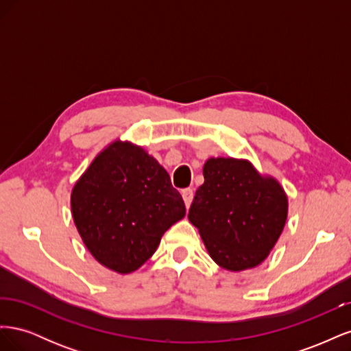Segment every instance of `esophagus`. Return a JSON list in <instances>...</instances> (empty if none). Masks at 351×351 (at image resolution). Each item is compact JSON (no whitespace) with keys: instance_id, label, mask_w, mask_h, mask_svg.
Segmentation results:
<instances>
[{"instance_id":"obj_1","label":"esophagus","mask_w":351,"mask_h":351,"mask_svg":"<svg viewBox=\"0 0 351 351\" xmlns=\"http://www.w3.org/2000/svg\"><path fill=\"white\" fill-rule=\"evenodd\" d=\"M182 196H183V200H184V204H186L187 208L192 205V200H193V196H195L192 189H184L182 192Z\"/></svg>"}]
</instances>
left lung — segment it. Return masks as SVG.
<instances>
[{"label": "left lung", "instance_id": "left-lung-1", "mask_svg": "<svg viewBox=\"0 0 351 351\" xmlns=\"http://www.w3.org/2000/svg\"><path fill=\"white\" fill-rule=\"evenodd\" d=\"M189 221L209 256L227 271L258 267L284 230L289 197L275 177L261 174L249 159L209 158Z\"/></svg>", "mask_w": 351, "mask_h": 351}]
</instances>
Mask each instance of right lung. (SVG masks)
<instances>
[{
	"mask_svg": "<svg viewBox=\"0 0 351 351\" xmlns=\"http://www.w3.org/2000/svg\"><path fill=\"white\" fill-rule=\"evenodd\" d=\"M70 205L92 256L123 275L139 269L186 215L165 168L142 146L120 139L95 156L74 184Z\"/></svg>",
	"mask_w": 351,
	"mask_h": 351,
	"instance_id": "obj_1",
	"label": "right lung"
}]
</instances>
